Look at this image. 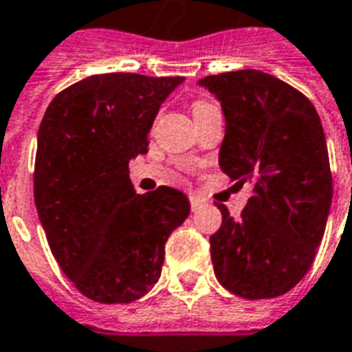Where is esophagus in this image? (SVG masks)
<instances>
[{"instance_id":"esophagus-1","label":"esophagus","mask_w":352,"mask_h":352,"mask_svg":"<svg viewBox=\"0 0 352 352\" xmlns=\"http://www.w3.org/2000/svg\"><path fill=\"white\" fill-rule=\"evenodd\" d=\"M201 205H203V199H201L199 195H190V206H192V210H197Z\"/></svg>"}]
</instances>
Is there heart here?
I'll use <instances>...</instances> for the list:
<instances>
[{"label":"heart","instance_id":"1","mask_svg":"<svg viewBox=\"0 0 352 352\" xmlns=\"http://www.w3.org/2000/svg\"><path fill=\"white\" fill-rule=\"evenodd\" d=\"M210 109H214V104L208 103V101H205V99H195L194 103H192V114H194V120L197 116H201L203 112L210 111Z\"/></svg>","mask_w":352,"mask_h":352}]
</instances>
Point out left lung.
Listing matches in <instances>:
<instances>
[{"instance_id": "1", "label": "left lung", "mask_w": 352, "mask_h": 352, "mask_svg": "<svg viewBox=\"0 0 352 352\" xmlns=\"http://www.w3.org/2000/svg\"><path fill=\"white\" fill-rule=\"evenodd\" d=\"M199 85L225 114L219 168L253 186L240 219L218 205L214 273L238 297L273 299L307 275L325 232L332 175L323 125L307 96L258 69L208 75Z\"/></svg>"}]
</instances>
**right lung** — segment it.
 <instances>
[{
	"mask_svg": "<svg viewBox=\"0 0 352 352\" xmlns=\"http://www.w3.org/2000/svg\"><path fill=\"white\" fill-rule=\"evenodd\" d=\"M184 77L92 75L57 94L38 129L34 205L55 260L80 294L133 302L162 272L164 245L190 214L182 192L136 194L129 160L147 153L160 104Z\"/></svg>",
	"mask_w": 352,
	"mask_h": 352,
	"instance_id": "obj_1",
	"label": "right lung"
}]
</instances>
